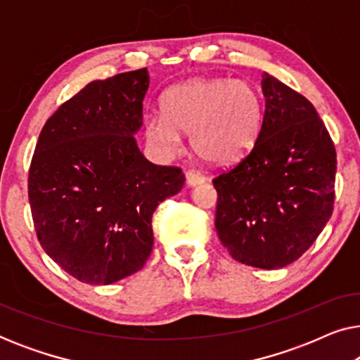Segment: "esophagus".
Here are the masks:
<instances>
[{
    "mask_svg": "<svg viewBox=\"0 0 360 360\" xmlns=\"http://www.w3.org/2000/svg\"><path fill=\"white\" fill-rule=\"evenodd\" d=\"M185 179H186V185H188V186H196V185L203 184V181H205V176L198 174V172H195V170L186 172Z\"/></svg>",
    "mask_w": 360,
    "mask_h": 360,
    "instance_id": "34e87169",
    "label": "esophagus"
}]
</instances>
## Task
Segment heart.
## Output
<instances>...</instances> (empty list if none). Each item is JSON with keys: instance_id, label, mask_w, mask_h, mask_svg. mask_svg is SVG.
I'll use <instances>...</instances> for the list:
<instances>
[{"instance_id": "obj_1", "label": "heart", "mask_w": 360, "mask_h": 360, "mask_svg": "<svg viewBox=\"0 0 360 360\" xmlns=\"http://www.w3.org/2000/svg\"><path fill=\"white\" fill-rule=\"evenodd\" d=\"M162 112L146 120V136L162 154L181 149L190 134L191 149L206 164L231 165L257 141L264 117L260 91L248 80L191 78L162 96Z\"/></svg>"}]
</instances>
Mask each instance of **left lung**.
I'll return each mask as SVG.
<instances>
[{
    "label": "left lung",
    "instance_id": "left-lung-1",
    "mask_svg": "<svg viewBox=\"0 0 360 360\" xmlns=\"http://www.w3.org/2000/svg\"><path fill=\"white\" fill-rule=\"evenodd\" d=\"M265 111L252 150L213 180L216 231L240 264L282 269L333 214L336 150L307 98L262 73Z\"/></svg>",
    "mask_w": 360,
    "mask_h": 360
}]
</instances>
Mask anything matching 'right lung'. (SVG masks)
I'll list each match as a JSON object with an SVG mask.
<instances>
[{"label":"right lung","instance_id":"right-lung-1","mask_svg":"<svg viewBox=\"0 0 360 360\" xmlns=\"http://www.w3.org/2000/svg\"><path fill=\"white\" fill-rule=\"evenodd\" d=\"M147 68L95 80L44 124L29 169V205L42 249L80 282L110 285L149 259L152 214L185 175L152 164L136 134Z\"/></svg>","mask_w":360,"mask_h":360}]
</instances>
